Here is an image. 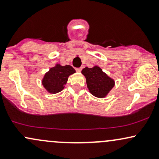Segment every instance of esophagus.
I'll return each mask as SVG.
<instances>
[{
    "label": "esophagus",
    "instance_id": "34e87169",
    "mask_svg": "<svg viewBox=\"0 0 159 159\" xmlns=\"http://www.w3.org/2000/svg\"><path fill=\"white\" fill-rule=\"evenodd\" d=\"M81 68H76L75 69V70H76V72H81Z\"/></svg>",
    "mask_w": 159,
    "mask_h": 159
}]
</instances>
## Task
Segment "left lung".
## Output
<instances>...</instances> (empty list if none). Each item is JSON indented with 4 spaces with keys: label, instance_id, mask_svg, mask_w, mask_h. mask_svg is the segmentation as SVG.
Listing matches in <instances>:
<instances>
[{
    "label": "left lung",
    "instance_id": "8db88e82",
    "mask_svg": "<svg viewBox=\"0 0 159 159\" xmlns=\"http://www.w3.org/2000/svg\"><path fill=\"white\" fill-rule=\"evenodd\" d=\"M81 73L86 77L90 93L96 97H104L113 88L114 82L98 66L85 67Z\"/></svg>",
    "mask_w": 159,
    "mask_h": 159
}]
</instances>
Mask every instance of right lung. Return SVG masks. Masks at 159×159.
Wrapping results in <instances>:
<instances>
[{"label": "right lung", "instance_id": "1", "mask_svg": "<svg viewBox=\"0 0 159 159\" xmlns=\"http://www.w3.org/2000/svg\"><path fill=\"white\" fill-rule=\"evenodd\" d=\"M75 72V70L71 66L66 65L62 66L57 65L51 68L45 75L43 80V85L51 93H57L63 89L66 84L68 77Z\"/></svg>", "mask_w": 159, "mask_h": 159}]
</instances>
